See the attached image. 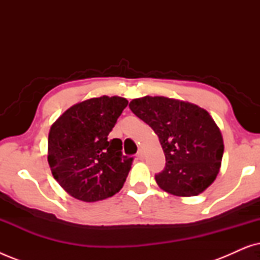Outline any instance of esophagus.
<instances>
[{"mask_svg": "<svg viewBox=\"0 0 260 260\" xmlns=\"http://www.w3.org/2000/svg\"><path fill=\"white\" fill-rule=\"evenodd\" d=\"M137 158H138V159H142V158H143V151L140 150V151L137 152Z\"/></svg>", "mask_w": 260, "mask_h": 260, "instance_id": "esophagus-1", "label": "esophagus"}]
</instances>
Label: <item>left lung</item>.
Returning a JSON list of instances; mask_svg holds the SVG:
<instances>
[{
  "mask_svg": "<svg viewBox=\"0 0 260 260\" xmlns=\"http://www.w3.org/2000/svg\"><path fill=\"white\" fill-rule=\"evenodd\" d=\"M130 109L158 136L166 167L155 180L176 197H195L218 175L223 141L218 125L206 110L166 97L134 99Z\"/></svg>",
  "mask_w": 260,
  "mask_h": 260,
  "instance_id": "obj_1",
  "label": "left lung"
}]
</instances>
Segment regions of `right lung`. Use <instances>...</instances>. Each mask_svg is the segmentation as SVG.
I'll return each mask as SVG.
<instances>
[{
    "label": "right lung",
    "instance_id": "right-lung-1",
    "mask_svg": "<svg viewBox=\"0 0 260 260\" xmlns=\"http://www.w3.org/2000/svg\"><path fill=\"white\" fill-rule=\"evenodd\" d=\"M126 105L125 98H91L73 105L52 125L49 167L60 186L78 200H104L122 189L134 157L124 156L122 141L110 140L109 134Z\"/></svg>",
    "mask_w": 260,
    "mask_h": 260
}]
</instances>
